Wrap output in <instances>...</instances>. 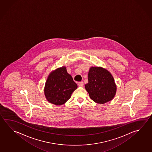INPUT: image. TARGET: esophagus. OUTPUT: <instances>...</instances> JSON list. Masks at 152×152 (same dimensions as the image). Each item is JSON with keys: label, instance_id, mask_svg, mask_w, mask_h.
Segmentation results:
<instances>
[{"label": "esophagus", "instance_id": "esophagus-1", "mask_svg": "<svg viewBox=\"0 0 152 152\" xmlns=\"http://www.w3.org/2000/svg\"><path fill=\"white\" fill-rule=\"evenodd\" d=\"M78 86H80V87H83V81L78 83Z\"/></svg>", "mask_w": 152, "mask_h": 152}]
</instances>
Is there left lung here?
Wrapping results in <instances>:
<instances>
[{"mask_svg":"<svg viewBox=\"0 0 152 152\" xmlns=\"http://www.w3.org/2000/svg\"><path fill=\"white\" fill-rule=\"evenodd\" d=\"M85 87L90 98L99 104H104L113 99L117 89L113 75L101 67L90 68L88 83Z\"/></svg>","mask_w":152,"mask_h":152,"instance_id":"obj_1","label":"left lung"}]
</instances>
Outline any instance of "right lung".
I'll return each mask as SVG.
<instances>
[{
    "label": "right lung",
    "mask_w": 152,
    "mask_h": 152,
    "mask_svg": "<svg viewBox=\"0 0 152 152\" xmlns=\"http://www.w3.org/2000/svg\"><path fill=\"white\" fill-rule=\"evenodd\" d=\"M77 85L72 76L63 66L51 72L44 87V94L48 101L57 105H62L70 99Z\"/></svg>",
    "instance_id": "right-lung-1"
}]
</instances>
